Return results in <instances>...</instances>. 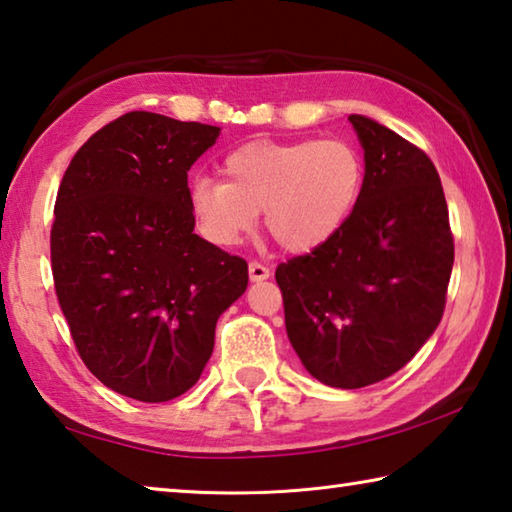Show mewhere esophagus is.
Masks as SVG:
<instances>
[{
  "label": "esophagus",
  "mask_w": 512,
  "mask_h": 512,
  "mask_svg": "<svg viewBox=\"0 0 512 512\" xmlns=\"http://www.w3.org/2000/svg\"><path fill=\"white\" fill-rule=\"evenodd\" d=\"M248 273H250V280H253V282H262V280H268V277H271V268L264 266L262 262H250Z\"/></svg>",
  "instance_id": "obj_1"
}]
</instances>
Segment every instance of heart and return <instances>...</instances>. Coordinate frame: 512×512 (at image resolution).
<instances>
[{
    "label": "heart",
    "mask_w": 512,
    "mask_h": 512,
    "mask_svg": "<svg viewBox=\"0 0 512 512\" xmlns=\"http://www.w3.org/2000/svg\"><path fill=\"white\" fill-rule=\"evenodd\" d=\"M226 181L199 176L188 201L197 228L210 244H239L264 215V228L291 253H309L345 226L356 210L365 161L340 138L253 141L221 163Z\"/></svg>",
    "instance_id": "b5f03b06"
}]
</instances>
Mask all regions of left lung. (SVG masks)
Returning a JSON list of instances; mask_svg holds the SVG:
<instances>
[{"label":"left lung","mask_w":512,"mask_h":512,"mask_svg":"<svg viewBox=\"0 0 512 512\" xmlns=\"http://www.w3.org/2000/svg\"><path fill=\"white\" fill-rule=\"evenodd\" d=\"M365 150L356 210L311 253L277 266L288 340L324 385L396 374L439 327L454 264L443 185L421 147L349 116Z\"/></svg>","instance_id":"8db88e82"}]
</instances>
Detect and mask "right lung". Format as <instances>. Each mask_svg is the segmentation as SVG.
Returning <instances> with one entry per match:
<instances>
[{
  "instance_id": "right-lung-1",
  "label": "right lung",
  "mask_w": 512,
  "mask_h": 512,
  "mask_svg": "<svg viewBox=\"0 0 512 512\" xmlns=\"http://www.w3.org/2000/svg\"><path fill=\"white\" fill-rule=\"evenodd\" d=\"M219 127L129 111L62 176L51 226L55 295L102 385L163 403L197 383L219 315L246 291V259L194 235L192 163Z\"/></svg>"
}]
</instances>
